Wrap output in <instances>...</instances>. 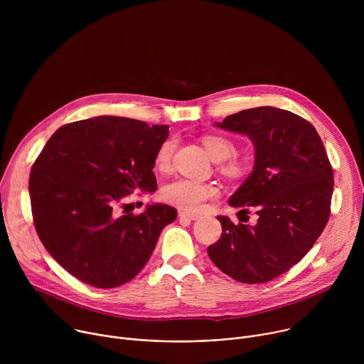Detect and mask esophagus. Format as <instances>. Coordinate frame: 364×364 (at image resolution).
<instances>
[{
  "label": "esophagus",
  "instance_id": "obj_1",
  "mask_svg": "<svg viewBox=\"0 0 364 364\" xmlns=\"http://www.w3.org/2000/svg\"><path fill=\"white\" fill-rule=\"evenodd\" d=\"M178 216L180 219H184V220H197L200 218L198 215L190 213V212H178Z\"/></svg>",
  "mask_w": 364,
  "mask_h": 364
}]
</instances>
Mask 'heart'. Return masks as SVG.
Listing matches in <instances>:
<instances>
[{"label": "heart", "mask_w": 364, "mask_h": 364, "mask_svg": "<svg viewBox=\"0 0 364 364\" xmlns=\"http://www.w3.org/2000/svg\"><path fill=\"white\" fill-rule=\"evenodd\" d=\"M203 144L215 161H226L233 157V154L236 152L235 144L225 136L209 135L203 139ZM174 139L168 138L157 148V152H155L154 157V166L159 171L168 170L174 152ZM230 171L237 173L239 167L230 166ZM215 193L216 190L213 186L191 178H176L167 183L161 190V196L167 203L177 205L184 210L200 209L207 200L215 196Z\"/></svg>", "instance_id": "heart-1"}]
</instances>
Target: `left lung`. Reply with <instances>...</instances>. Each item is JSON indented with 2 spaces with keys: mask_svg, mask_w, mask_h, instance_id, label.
<instances>
[{
  "mask_svg": "<svg viewBox=\"0 0 364 364\" xmlns=\"http://www.w3.org/2000/svg\"><path fill=\"white\" fill-rule=\"evenodd\" d=\"M215 125L246 135L255 146L253 170L228 203L253 207L257 222L235 225L218 216L222 237L207 253L235 281H272L301 261L328 222L334 180L326 148L308 121L274 107L245 109Z\"/></svg>",
  "mask_w": 364,
  "mask_h": 364,
  "instance_id": "8db88e82",
  "label": "left lung"
}]
</instances>
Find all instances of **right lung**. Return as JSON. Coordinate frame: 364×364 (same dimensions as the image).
Instances as JSON below:
<instances>
[{
  "label": "right lung",
  "mask_w": 364,
  "mask_h": 364,
  "mask_svg": "<svg viewBox=\"0 0 364 364\" xmlns=\"http://www.w3.org/2000/svg\"><path fill=\"white\" fill-rule=\"evenodd\" d=\"M168 125L95 117L59 128L36 160L28 181L37 235L70 275L96 288L129 282L148 262L171 205L148 204L119 216L134 191L154 193L157 148Z\"/></svg>",
  "instance_id": "1"
}]
</instances>
